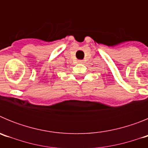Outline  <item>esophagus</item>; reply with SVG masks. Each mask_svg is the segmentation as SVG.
<instances>
[{"label": "esophagus", "mask_w": 148, "mask_h": 148, "mask_svg": "<svg viewBox=\"0 0 148 148\" xmlns=\"http://www.w3.org/2000/svg\"><path fill=\"white\" fill-rule=\"evenodd\" d=\"M78 63H79V64H82V63L84 62V61L83 60H78Z\"/></svg>", "instance_id": "34e87169"}]
</instances>
